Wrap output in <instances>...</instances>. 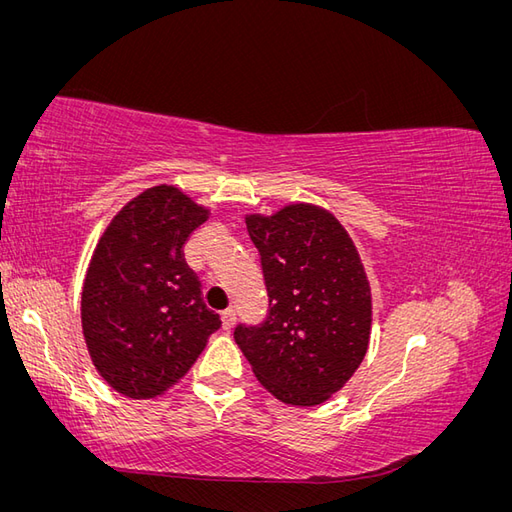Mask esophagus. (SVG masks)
I'll return each mask as SVG.
<instances>
[{
	"instance_id": "1",
	"label": "esophagus",
	"mask_w": 512,
	"mask_h": 512,
	"mask_svg": "<svg viewBox=\"0 0 512 512\" xmlns=\"http://www.w3.org/2000/svg\"><path fill=\"white\" fill-rule=\"evenodd\" d=\"M235 324H237L235 309H226V312H222V327H224V331H230L232 327H235Z\"/></svg>"
}]
</instances>
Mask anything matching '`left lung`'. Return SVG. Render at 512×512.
Wrapping results in <instances>:
<instances>
[{
    "label": "left lung",
    "mask_w": 512,
    "mask_h": 512,
    "mask_svg": "<svg viewBox=\"0 0 512 512\" xmlns=\"http://www.w3.org/2000/svg\"><path fill=\"white\" fill-rule=\"evenodd\" d=\"M247 232L269 309L260 324H237L235 342L271 395L290 406H318L367 352L371 294L361 258L344 226L312 205L250 215Z\"/></svg>",
    "instance_id": "1"
}]
</instances>
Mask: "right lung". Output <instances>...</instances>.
I'll return each instance as SVG.
<instances>
[{"instance_id": "1", "label": "right lung", "mask_w": 512, "mask_h": 512, "mask_svg": "<svg viewBox=\"0 0 512 512\" xmlns=\"http://www.w3.org/2000/svg\"><path fill=\"white\" fill-rule=\"evenodd\" d=\"M207 213L158 185L123 207L96 247L81 297L83 335L100 376L121 395H162L222 327L181 254Z\"/></svg>"}]
</instances>
